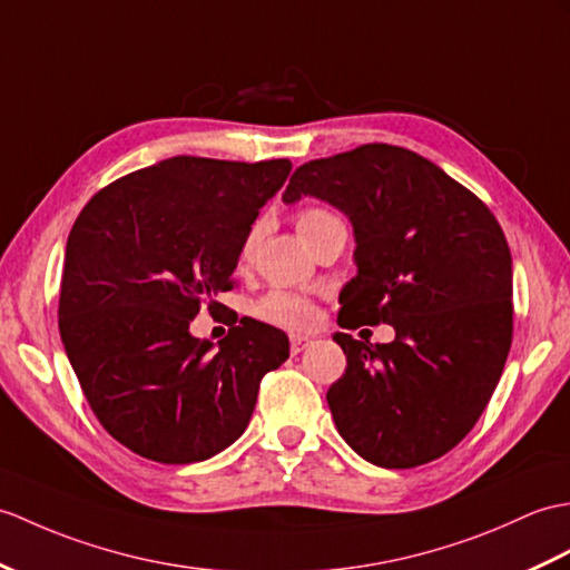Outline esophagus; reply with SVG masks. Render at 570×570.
<instances>
[{"instance_id": "34e87169", "label": "esophagus", "mask_w": 570, "mask_h": 570, "mask_svg": "<svg viewBox=\"0 0 570 570\" xmlns=\"http://www.w3.org/2000/svg\"><path fill=\"white\" fill-rule=\"evenodd\" d=\"M288 342H291V354H298V352H303V350L311 345V337H306V335H291Z\"/></svg>"}]
</instances>
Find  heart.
Wrapping results in <instances>:
<instances>
[{
    "label": "heart",
    "mask_w": 570,
    "mask_h": 570,
    "mask_svg": "<svg viewBox=\"0 0 570 570\" xmlns=\"http://www.w3.org/2000/svg\"><path fill=\"white\" fill-rule=\"evenodd\" d=\"M342 223L333 210H327L323 206H306L298 210L296 225L298 233L306 243H311L317 233H323L330 225ZM262 237V220L253 223L247 228L243 243H240V262H249L255 255V247ZM255 315L264 323L288 327V330H306L315 325L317 321V311L308 298H303L298 294H291V291H269L267 296H262L255 303Z\"/></svg>",
    "instance_id": "heart-1"
}]
</instances>
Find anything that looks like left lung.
I'll list each match as a JSON object with an SVG mask.
<instances>
[{"instance_id": "obj_1", "label": "left lung", "mask_w": 570, "mask_h": 570, "mask_svg": "<svg viewBox=\"0 0 570 570\" xmlns=\"http://www.w3.org/2000/svg\"><path fill=\"white\" fill-rule=\"evenodd\" d=\"M315 196L354 228L356 276L340 327L389 323L395 340H333L347 368L327 391L337 432L381 469H413L479 422L512 345V257L479 196L425 157L368 142L301 165L286 204Z\"/></svg>"}]
</instances>
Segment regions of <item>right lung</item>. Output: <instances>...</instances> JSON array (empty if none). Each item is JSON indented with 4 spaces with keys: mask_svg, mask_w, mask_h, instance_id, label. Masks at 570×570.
Instances as JSON below:
<instances>
[{
    "mask_svg": "<svg viewBox=\"0 0 570 570\" xmlns=\"http://www.w3.org/2000/svg\"><path fill=\"white\" fill-rule=\"evenodd\" d=\"M288 160L169 157L111 181L77 216L58 325L89 407L116 442L160 464L223 452L247 428L288 337L240 317L218 347L189 333L235 286L240 243Z\"/></svg>",
    "mask_w": 570,
    "mask_h": 570,
    "instance_id": "obj_1",
    "label": "right lung"
}]
</instances>
